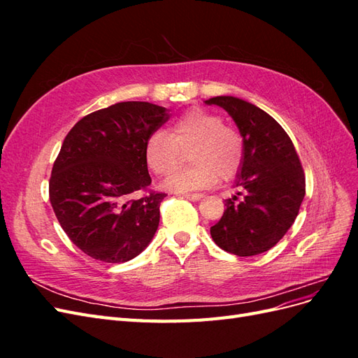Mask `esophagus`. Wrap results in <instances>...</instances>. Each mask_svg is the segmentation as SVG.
<instances>
[{
  "mask_svg": "<svg viewBox=\"0 0 358 358\" xmlns=\"http://www.w3.org/2000/svg\"><path fill=\"white\" fill-rule=\"evenodd\" d=\"M183 197L191 200V201H199V200H201L204 196H203V194H185V196H183Z\"/></svg>",
  "mask_w": 358,
  "mask_h": 358,
  "instance_id": "1",
  "label": "esophagus"
}]
</instances>
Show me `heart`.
<instances>
[{
	"label": "heart",
	"instance_id": "obj_1",
	"mask_svg": "<svg viewBox=\"0 0 358 358\" xmlns=\"http://www.w3.org/2000/svg\"><path fill=\"white\" fill-rule=\"evenodd\" d=\"M182 150L189 151L193 166L173 171ZM243 154L239 131L206 109H191L180 115L170 125L169 134H150L143 149L146 164L155 175L166 176L173 171L164 180V188L175 192L206 189L215 185L218 178H233L242 166Z\"/></svg>",
	"mask_w": 358,
	"mask_h": 358
}]
</instances>
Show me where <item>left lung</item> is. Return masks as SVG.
Returning <instances> with one entry per match:
<instances>
[{"mask_svg": "<svg viewBox=\"0 0 358 358\" xmlns=\"http://www.w3.org/2000/svg\"><path fill=\"white\" fill-rule=\"evenodd\" d=\"M243 137V162L237 173L236 196L225 200L222 218L210 227L213 242L237 257H251L273 248L299 215L306 192L305 173L289 136L255 104L230 95L213 96Z\"/></svg>", "mask_w": 358, "mask_h": 358, "instance_id": "1", "label": "left lung"}]
</instances>
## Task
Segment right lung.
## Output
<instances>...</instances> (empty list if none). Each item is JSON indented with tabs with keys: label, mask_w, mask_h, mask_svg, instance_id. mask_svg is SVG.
Masks as SVG:
<instances>
[{
	"label": "right lung",
	"mask_w": 358,
	"mask_h": 358,
	"mask_svg": "<svg viewBox=\"0 0 358 358\" xmlns=\"http://www.w3.org/2000/svg\"><path fill=\"white\" fill-rule=\"evenodd\" d=\"M169 110L122 101L86 115L64 138L49 180L50 204L80 251L104 263H125L150 243L167 194L149 191L143 149L169 121Z\"/></svg>",
	"instance_id": "right-lung-1"
}]
</instances>
